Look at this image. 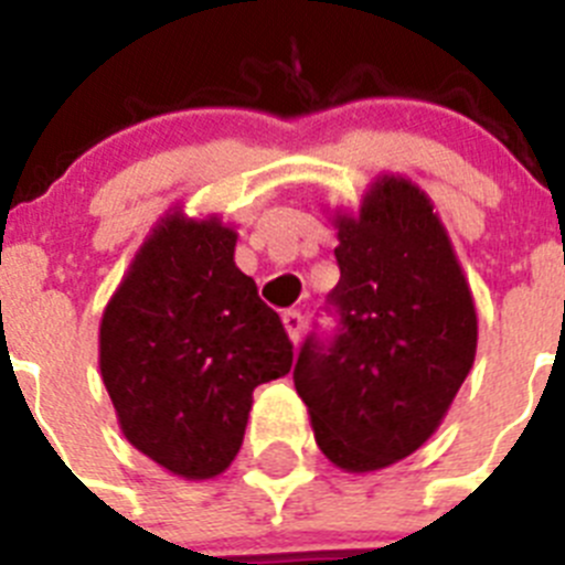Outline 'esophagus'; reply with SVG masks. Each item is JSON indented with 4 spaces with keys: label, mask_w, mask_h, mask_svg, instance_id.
<instances>
[{
    "label": "esophagus",
    "mask_w": 565,
    "mask_h": 565,
    "mask_svg": "<svg viewBox=\"0 0 565 565\" xmlns=\"http://www.w3.org/2000/svg\"><path fill=\"white\" fill-rule=\"evenodd\" d=\"M282 326H286L288 339L297 344L299 337H302V328H306V319H302V313L299 311H286L282 313Z\"/></svg>",
    "instance_id": "obj_1"
}]
</instances>
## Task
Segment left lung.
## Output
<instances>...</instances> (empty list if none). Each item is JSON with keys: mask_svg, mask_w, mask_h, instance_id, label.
I'll list each match as a JSON object with an SVG mask.
<instances>
[{"mask_svg": "<svg viewBox=\"0 0 565 565\" xmlns=\"http://www.w3.org/2000/svg\"><path fill=\"white\" fill-rule=\"evenodd\" d=\"M333 228L339 328L306 339L294 384L328 461L373 472L438 430L476 362L478 313L433 201L402 174L376 178Z\"/></svg>", "mask_w": 565, "mask_h": 565, "instance_id": "8db88e82", "label": "left lung"}]
</instances>
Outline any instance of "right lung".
Returning <instances> with one entry per match:
<instances>
[{"label": "right lung", "instance_id": "right-lung-1", "mask_svg": "<svg viewBox=\"0 0 565 565\" xmlns=\"http://www.w3.org/2000/svg\"><path fill=\"white\" fill-rule=\"evenodd\" d=\"M237 232L181 206L154 223L104 308L98 367L135 450L186 481L226 472L257 384L291 371V342L254 279Z\"/></svg>", "mask_w": 565, "mask_h": 565}]
</instances>
